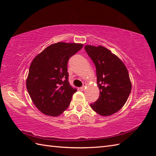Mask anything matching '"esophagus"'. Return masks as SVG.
<instances>
[{"mask_svg":"<svg viewBox=\"0 0 156 156\" xmlns=\"http://www.w3.org/2000/svg\"><path fill=\"white\" fill-rule=\"evenodd\" d=\"M85 89V86H83V87H82L81 88H80V90H84Z\"/></svg>","mask_w":156,"mask_h":156,"instance_id":"obj_1","label":"esophagus"}]
</instances>
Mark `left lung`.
<instances>
[{
    "label": "left lung",
    "mask_w": 156,
    "mask_h": 156,
    "mask_svg": "<svg viewBox=\"0 0 156 156\" xmlns=\"http://www.w3.org/2000/svg\"><path fill=\"white\" fill-rule=\"evenodd\" d=\"M85 50L97 68L100 96L92 110L104 117L119 111L127 102L132 84L124 63L110 49L103 46L86 45Z\"/></svg>",
    "instance_id": "8db88e82"
}]
</instances>
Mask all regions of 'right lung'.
<instances>
[{
	"label": "right lung",
	"instance_id": "add662e5",
	"mask_svg": "<svg viewBox=\"0 0 156 156\" xmlns=\"http://www.w3.org/2000/svg\"><path fill=\"white\" fill-rule=\"evenodd\" d=\"M82 47V44L58 42L33 59L26 87L31 101L42 113L58 117L69 107L76 89L68 82V61Z\"/></svg>",
	"mask_w": 156,
	"mask_h": 156
}]
</instances>
